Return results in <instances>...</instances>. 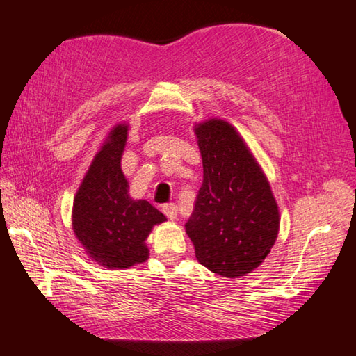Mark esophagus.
Instances as JSON below:
<instances>
[{"instance_id": "esophagus-1", "label": "esophagus", "mask_w": 356, "mask_h": 356, "mask_svg": "<svg viewBox=\"0 0 356 356\" xmlns=\"http://www.w3.org/2000/svg\"><path fill=\"white\" fill-rule=\"evenodd\" d=\"M163 214L170 218V220H174L177 217V207L174 203H166V205L162 207Z\"/></svg>"}]
</instances>
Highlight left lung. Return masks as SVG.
I'll use <instances>...</instances> for the list:
<instances>
[{"label": "left lung", "mask_w": 356, "mask_h": 356, "mask_svg": "<svg viewBox=\"0 0 356 356\" xmlns=\"http://www.w3.org/2000/svg\"><path fill=\"white\" fill-rule=\"evenodd\" d=\"M203 184L185 228L195 259L217 275L241 277L259 268L278 234V208L266 177L228 122L195 127Z\"/></svg>", "instance_id": "obj_1"}]
</instances>
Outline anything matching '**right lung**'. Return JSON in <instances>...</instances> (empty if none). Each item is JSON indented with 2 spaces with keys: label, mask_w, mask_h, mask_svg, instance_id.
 <instances>
[{
  "label": "right lung",
  "mask_w": 356,
  "mask_h": 356,
  "mask_svg": "<svg viewBox=\"0 0 356 356\" xmlns=\"http://www.w3.org/2000/svg\"><path fill=\"white\" fill-rule=\"evenodd\" d=\"M128 125L113 128L73 203V231L87 254L107 268H130L148 259L145 240L166 217L147 200H133L120 170Z\"/></svg>",
  "instance_id": "right-lung-1"
}]
</instances>
